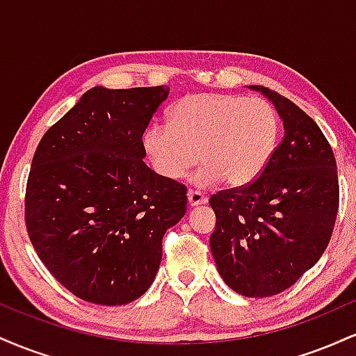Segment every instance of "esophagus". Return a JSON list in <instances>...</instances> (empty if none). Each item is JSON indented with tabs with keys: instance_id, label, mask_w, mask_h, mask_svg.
<instances>
[{
	"instance_id": "obj_1",
	"label": "esophagus",
	"mask_w": 356,
	"mask_h": 356,
	"mask_svg": "<svg viewBox=\"0 0 356 356\" xmlns=\"http://www.w3.org/2000/svg\"><path fill=\"white\" fill-rule=\"evenodd\" d=\"M187 202H189L191 207H197V206H201V204H206L207 197L197 191H189L187 192Z\"/></svg>"
}]
</instances>
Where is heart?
<instances>
[{
  "mask_svg": "<svg viewBox=\"0 0 356 356\" xmlns=\"http://www.w3.org/2000/svg\"><path fill=\"white\" fill-rule=\"evenodd\" d=\"M277 138L280 117L266 100L192 93L172 105L169 125L145 130L144 149L155 172L169 181L181 179L201 159L204 165L192 179L195 186L209 187L222 179L243 187L266 169Z\"/></svg>",
  "mask_w": 356,
  "mask_h": 356,
  "instance_id": "b5f03b06",
  "label": "heart"
}]
</instances>
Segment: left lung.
Returning a JSON list of instances; mask_svg holds the SVG:
<instances>
[{
  "label": "left lung",
  "instance_id": "obj_1",
  "mask_svg": "<svg viewBox=\"0 0 356 356\" xmlns=\"http://www.w3.org/2000/svg\"><path fill=\"white\" fill-rule=\"evenodd\" d=\"M283 120L284 136L266 169L249 186L211 197L209 244L222 281L239 295L284 291L318 263L338 214V172L320 127L291 100L259 85Z\"/></svg>",
  "mask_w": 356,
  "mask_h": 356
}]
</instances>
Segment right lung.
<instances>
[{"label":"right lung","mask_w":356,"mask_h":356,"mask_svg":"<svg viewBox=\"0 0 356 356\" xmlns=\"http://www.w3.org/2000/svg\"><path fill=\"white\" fill-rule=\"evenodd\" d=\"M169 87H93L48 129L24 216L42 263L88 303L117 306L154 283L162 238L187 211L186 186L145 165L142 136Z\"/></svg>","instance_id":"obj_1"}]
</instances>
